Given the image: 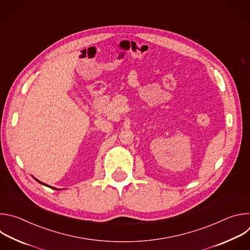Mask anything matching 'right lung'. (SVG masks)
I'll return each instance as SVG.
<instances>
[{
    "label": "right lung",
    "mask_w": 250,
    "mask_h": 250,
    "mask_svg": "<svg viewBox=\"0 0 250 250\" xmlns=\"http://www.w3.org/2000/svg\"><path fill=\"white\" fill-rule=\"evenodd\" d=\"M34 179H35V178H34ZM35 180H37L39 183H41V184H42V185H45V186H47V187H49V188H52V189H55V188H53V187H50V186H48V185H46V184L42 183V181H40V180H38V179H35ZM55 190H58V189H55Z\"/></svg>",
    "instance_id": "obj_1"
}]
</instances>
